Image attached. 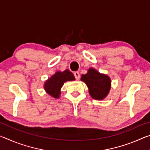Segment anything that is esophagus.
I'll return each mask as SVG.
<instances>
[{"instance_id":"obj_1","label":"esophagus","mask_w":150,"mask_h":150,"mask_svg":"<svg viewBox=\"0 0 150 150\" xmlns=\"http://www.w3.org/2000/svg\"><path fill=\"white\" fill-rule=\"evenodd\" d=\"M74 75H75V79L77 80H79L80 79V74H79V72H75L74 73Z\"/></svg>"}]
</instances>
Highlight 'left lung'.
Wrapping results in <instances>:
<instances>
[{
  "mask_svg": "<svg viewBox=\"0 0 150 150\" xmlns=\"http://www.w3.org/2000/svg\"><path fill=\"white\" fill-rule=\"evenodd\" d=\"M81 80L87 85L88 93L93 99L103 100L110 92L111 88L110 77L98 72L95 68L88 69L85 75H81Z\"/></svg>",
  "mask_w": 150,
  "mask_h": 150,
  "instance_id": "1",
  "label": "left lung"
}]
</instances>
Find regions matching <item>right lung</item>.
<instances>
[{
    "instance_id": "right-lung-1",
    "label": "right lung",
    "mask_w": 150,
    "mask_h": 150,
    "mask_svg": "<svg viewBox=\"0 0 150 150\" xmlns=\"http://www.w3.org/2000/svg\"><path fill=\"white\" fill-rule=\"evenodd\" d=\"M75 78L69 69L63 71H58L52 77L45 81L44 88L45 92L54 98H59L61 95V88L67 81H75Z\"/></svg>"
}]
</instances>
